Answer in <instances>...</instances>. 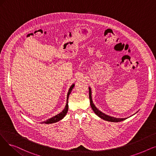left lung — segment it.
<instances>
[{
	"instance_id": "left-lung-1",
	"label": "left lung",
	"mask_w": 156,
	"mask_h": 156,
	"mask_svg": "<svg viewBox=\"0 0 156 156\" xmlns=\"http://www.w3.org/2000/svg\"><path fill=\"white\" fill-rule=\"evenodd\" d=\"M91 89L90 88H89V99H90V105H91V108L93 109V111H94V112L97 114V115L100 117L101 118L106 120V121H111V122H119V121H124L125 120L126 118H113L109 116L106 115V114H104L103 112H101L99 109H98L95 105L93 103L92 99V94H91Z\"/></svg>"
}]
</instances>
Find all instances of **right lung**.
Instances as JSON below:
<instances>
[{
  "mask_svg": "<svg viewBox=\"0 0 156 156\" xmlns=\"http://www.w3.org/2000/svg\"><path fill=\"white\" fill-rule=\"evenodd\" d=\"M74 86H75V85H72L69 90L68 91V96H67V103H66V107L64 108V109L59 114H57V115L51 118V119H47V121H43L42 123H45V124H51V123H54V122H56L57 121H59L60 120H61L65 116L66 114L68 111V98H69V94H71V90H73Z\"/></svg>",
  "mask_w": 156,
  "mask_h": 156,
  "instance_id": "1",
  "label": "right lung"
}]
</instances>
